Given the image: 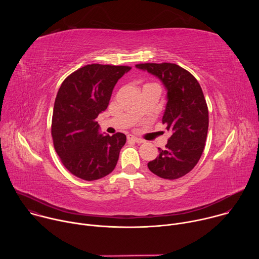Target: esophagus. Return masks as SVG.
I'll return each instance as SVG.
<instances>
[{
  "label": "esophagus",
  "mask_w": 259,
  "mask_h": 259,
  "mask_svg": "<svg viewBox=\"0 0 259 259\" xmlns=\"http://www.w3.org/2000/svg\"><path fill=\"white\" fill-rule=\"evenodd\" d=\"M127 138H128V140H131V141H134V142H137V143H142V142H143L142 139L137 138V137H135V136H133V135H128Z\"/></svg>",
  "instance_id": "obj_1"
}]
</instances>
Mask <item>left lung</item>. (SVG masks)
Instances as JSON below:
<instances>
[{
    "label": "left lung",
    "mask_w": 259,
    "mask_h": 259,
    "mask_svg": "<svg viewBox=\"0 0 259 259\" xmlns=\"http://www.w3.org/2000/svg\"><path fill=\"white\" fill-rule=\"evenodd\" d=\"M136 68L157 77L167 91L162 122L171 131L166 149L147 167L164 179H177L199 162L207 138L208 107L197 79L175 63H140Z\"/></svg>",
    "instance_id": "obj_1"
}]
</instances>
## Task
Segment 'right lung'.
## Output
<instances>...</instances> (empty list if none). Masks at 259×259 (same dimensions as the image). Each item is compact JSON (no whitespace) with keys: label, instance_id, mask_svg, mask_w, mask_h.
I'll use <instances>...</instances> for the list:
<instances>
[{"label":"right lung","instance_id":"add662e5","mask_svg":"<svg viewBox=\"0 0 259 259\" xmlns=\"http://www.w3.org/2000/svg\"><path fill=\"white\" fill-rule=\"evenodd\" d=\"M131 69L125 65L88 64L73 71L55 98L52 138L65 168L84 180L112 172L126 143V135L99 132L96 118L107 108L114 87Z\"/></svg>","mask_w":259,"mask_h":259}]
</instances>
